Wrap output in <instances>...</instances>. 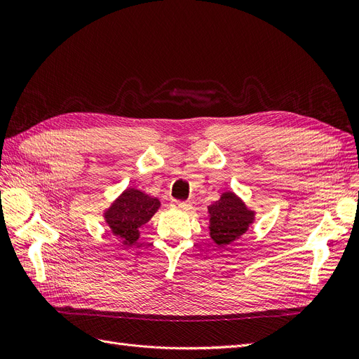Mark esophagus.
Here are the masks:
<instances>
[{"label":"esophagus","instance_id":"obj_1","mask_svg":"<svg viewBox=\"0 0 359 359\" xmlns=\"http://www.w3.org/2000/svg\"><path fill=\"white\" fill-rule=\"evenodd\" d=\"M172 208L181 210V211H189L191 208L190 202H181V201H173L172 202Z\"/></svg>","mask_w":359,"mask_h":359}]
</instances>
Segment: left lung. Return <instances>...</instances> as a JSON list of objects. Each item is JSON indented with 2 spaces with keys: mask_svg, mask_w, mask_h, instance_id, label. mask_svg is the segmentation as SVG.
<instances>
[{
  "mask_svg": "<svg viewBox=\"0 0 359 359\" xmlns=\"http://www.w3.org/2000/svg\"><path fill=\"white\" fill-rule=\"evenodd\" d=\"M210 236L219 245H227L241 238L255 222V211L232 191H224L220 199L208 206Z\"/></svg>",
  "mask_w": 359,
  "mask_h": 359,
  "instance_id": "8db88e82",
  "label": "left lung"
}]
</instances>
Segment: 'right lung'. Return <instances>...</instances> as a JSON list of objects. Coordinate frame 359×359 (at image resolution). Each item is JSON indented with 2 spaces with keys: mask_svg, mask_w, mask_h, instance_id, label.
Here are the masks:
<instances>
[{
  "mask_svg": "<svg viewBox=\"0 0 359 359\" xmlns=\"http://www.w3.org/2000/svg\"><path fill=\"white\" fill-rule=\"evenodd\" d=\"M158 208L160 201L157 198L128 187L104 211L103 217L106 224L111 227L112 235L130 247L139 240L140 227L149 222Z\"/></svg>",
  "mask_w": 359,
  "mask_h": 359,
  "instance_id": "right-lung-1",
  "label": "right lung"
}]
</instances>
